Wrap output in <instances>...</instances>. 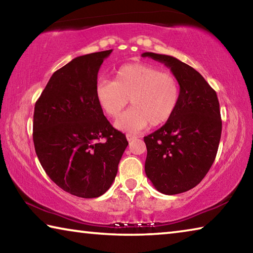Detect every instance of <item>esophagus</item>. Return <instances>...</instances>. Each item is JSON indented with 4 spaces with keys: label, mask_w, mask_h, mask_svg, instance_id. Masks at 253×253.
I'll return each instance as SVG.
<instances>
[{
    "label": "esophagus",
    "mask_w": 253,
    "mask_h": 253,
    "mask_svg": "<svg viewBox=\"0 0 253 253\" xmlns=\"http://www.w3.org/2000/svg\"><path fill=\"white\" fill-rule=\"evenodd\" d=\"M126 138H127V140L128 142H131V140H134V139H136L137 137L135 136V135H131V134H127L126 135Z\"/></svg>",
    "instance_id": "obj_1"
}]
</instances>
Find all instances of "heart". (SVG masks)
Masks as SVG:
<instances>
[{
    "label": "heart",
    "mask_w": 253,
    "mask_h": 253,
    "mask_svg": "<svg viewBox=\"0 0 253 253\" xmlns=\"http://www.w3.org/2000/svg\"><path fill=\"white\" fill-rule=\"evenodd\" d=\"M101 109L117 118L130 99L131 108L115 123L118 129L137 132L169 122L181 100V85L176 77L146 63L121 67L115 81H100L96 88Z\"/></svg>",
    "instance_id": "obj_1"
}]
</instances>
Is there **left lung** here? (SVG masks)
I'll list each match as a JSON object with an SVG mask.
<instances>
[{
    "label": "left lung",
    "instance_id": "8db88e82",
    "mask_svg": "<svg viewBox=\"0 0 253 253\" xmlns=\"http://www.w3.org/2000/svg\"><path fill=\"white\" fill-rule=\"evenodd\" d=\"M142 57L164 63L181 85V100L172 118L144 137L145 173L161 193H183L202 181L215 160L222 131L219 100L200 72L186 63L153 52Z\"/></svg>",
    "mask_w": 253,
    "mask_h": 253
}]
</instances>
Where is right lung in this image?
<instances>
[{
  "label": "right lung",
  "instance_id": "right-lung-1",
  "mask_svg": "<svg viewBox=\"0 0 253 253\" xmlns=\"http://www.w3.org/2000/svg\"><path fill=\"white\" fill-rule=\"evenodd\" d=\"M111 52L72 59L51 76L34 107L33 143L40 164L59 187L84 199L108 191L128 145L96 96L98 71Z\"/></svg>",
  "mask_w": 253,
  "mask_h": 253
}]
</instances>
